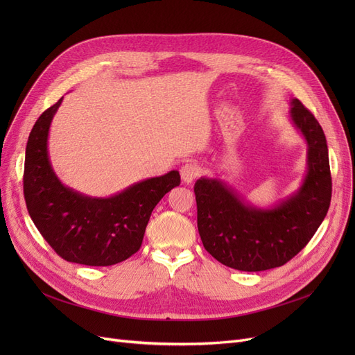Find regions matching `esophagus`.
<instances>
[{
    "label": "esophagus",
    "mask_w": 355,
    "mask_h": 355,
    "mask_svg": "<svg viewBox=\"0 0 355 355\" xmlns=\"http://www.w3.org/2000/svg\"><path fill=\"white\" fill-rule=\"evenodd\" d=\"M201 173V168L196 163H187L180 167V178L185 184H192Z\"/></svg>",
    "instance_id": "1"
}]
</instances>
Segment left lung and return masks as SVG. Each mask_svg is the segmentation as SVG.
<instances>
[{
  "label": "left lung",
  "instance_id": "left-lung-1",
  "mask_svg": "<svg viewBox=\"0 0 355 355\" xmlns=\"http://www.w3.org/2000/svg\"><path fill=\"white\" fill-rule=\"evenodd\" d=\"M290 118L308 145V171L297 192L271 209L247 204L218 179L196 182L198 232L214 259L239 271L282 266L313 239L331 200V176L323 128L302 102L293 99Z\"/></svg>",
  "mask_w": 355,
  "mask_h": 355
}]
</instances>
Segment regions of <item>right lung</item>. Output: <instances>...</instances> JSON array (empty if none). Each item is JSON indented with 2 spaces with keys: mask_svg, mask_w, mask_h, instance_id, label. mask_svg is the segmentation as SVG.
I'll return each mask as SVG.
<instances>
[{
  "mask_svg": "<svg viewBox=\"0 0 355 355\" xmlns=\"http://www.w3.org/2000/svg\"><path fill=\"white\" fill-rule=\"evenodd\" d=\"M59 99L40 115L29 133L24 194L32 222L62 259L110 266L128 259L142 245L154 207L179 187L178 170L128 187L110 198H93L65 187L53 171L47 137Z\"/></svg>",
  "mask_w": 355,
  "mask_h": 355,
  "instance_id": "obj_1",
  "label": "right lung"
}]
</instances>
